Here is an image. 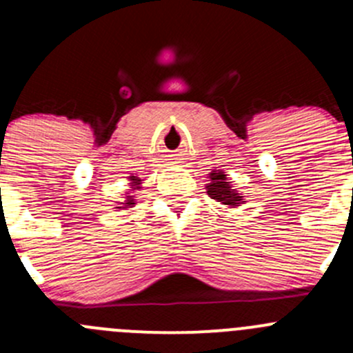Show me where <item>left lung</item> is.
Wrapping results in <instances>:
<instances>
[{"label":"left lung","mask_w":353,"mask_h":353,"mask_svg":"<svg viewBox=\"0 0 353 353\" xmlns=\"http://www.w3.org/2000/svg\"><path fill=\"white\" fill-rule=\"evenodd\" d=\"M206 193L212 199H216V201L230 206V208H236V206L243 203V196L236 190H232L229 179H227V174H223V170H213L210 174V183L206 184Z\"/></svg>","instance_id":"left-lung-1"}]
</instances>
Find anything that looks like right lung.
Here are the masks:
<instances>
[{
  "instance_id": "add662e5",
  "label": "right lung",
  "mask_w": 353,
  "mask_h": 353,
  "mask_svg": "<svg viewBox=\"0 0 353 353\" xmlns=\"http://www.w3.org/2000/svg\"><path fill=\"white\" fill-rule=\"evenodd\" d=\"M131 179V188H133V190H140V181L141 179H138V177H134V176H131L130 177ZM130 194V193H128ZM124 206H116V208H126V206H133L134 205V196H126V199H124V203H123Z\"/></svg>"
}]
</instances>
